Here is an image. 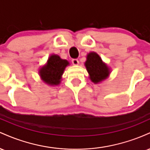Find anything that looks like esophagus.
I'll return each mask as SVG.
<instances>
[{
    "label": "esophagus",
    "instance_id": "esophagus-1",
    "mask_svg": "<svg viewBox=\"0 0 150 150\" xmlns=\"http://www.w3.org/2000/svg\"><path fill=\"white\" fill-rule=\"evenodd\" d=\"M72 63H73V65H77L79 64V61L77 59V58H73V59L72 60Z\"/></svg>",
    "mask_w": 150,
    "mask_h": 150
}]
</instances>
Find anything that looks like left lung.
I'll use <instances>...</instances> for the list:
<instances>
[{
	"mask_svg": "<svg viewBox=\"0 0 150 150\" xmlns=\"http://www.w3.org/2000/svg\"><path fill=\"white\" fill-rule=\"evenodd\" d=\"M85 65L89 75V78L94 83H99L109 75V68L97 53H89L87 56Z\"/></svg>",
	"mask_w": 150,
	"mask_h": 150,
	"instance_id": "8db88e82",
	"label": "left lung"
}]
</instances>
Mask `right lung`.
Instances as JSON below:
<instances>
[{"label": "right lung", "instance_id": "obj_1", "mask_svg": "<svg viewBox=\"0 0 150 150\" xmlns=\"http://www.w3.org/2000/svg\"><path fill=\"white\" fill-rule=\"evenodd\" d=\"M68 65V61L61 59L57 55H52L49 57L46 65L39 70L41 78L48 85H58L61 82L65 67Z\"/></svg>", "mask_w": 150, "mask_h": 150}]
</instances>
